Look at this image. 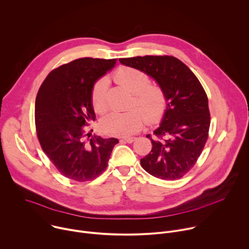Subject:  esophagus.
<instances>
[{"mask_svg": "<svg viewBox=\"0 0 249 249\" xmlns=\"http://www.w3.org/2000/svg\"><path fill=\"white\" fill-rule=\"evenodd\" d=\"M135 137H129V138H123L121 141L122 142H125V143H128V144H131L133 143V142L135 141Z\"/></svg>", "mask_w": 249, "mask_h": 249, "instance_id": "esophagus-1", "label": "esophagus"}]
</instances>
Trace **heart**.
<instances>
[{
    "label": "heart",
    "instance_id": "1",
    "mask_svg": "<svg viewBox=\"0 0 249 249\" xmlns=\"http://www.w3.org/2000/svg\"><path fill=\"white\" fill-rule=\"evenodd\" d=\"M115 79L132 93H134L131 106L126 112H112L103 118L101 129L111 136L126 137L138 132L145 120L149 123L158 122L166 110V95L159 85H152L149 75L137 68L123 67L119 69ZM108 80L100 78L91 89V105L96 113H104L108 108L107 89Z\"/></svg>",
    "mask_w": 249,
    "mask_h": 249
}]
</instances>
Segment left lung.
Instances as JSON below:
<instances>
[{"mask_svg":"<svg viewBox=\"0 0 249 249\" xmlns=\"http://www.w3.org/2000/svg\"><path fill=\"white\" fill-rule=\"evenodd\" d=\"M156 80L166 95V110L152 142V151L141 165L163 180L181 178L196 163L209 136L210 111L207 94L192 71L173 56L119 59Z\"/></svg>","mask_w":249,"mask_h":249,"instance_id":"1","label":"left lung"}]
</instances>
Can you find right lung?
Returning a JSON list of instances; mask_svg holds the SVG:
<instances>
[{"instance_id":"obj_1","label":"right lung","mask_w":249,"mask_h":249,"mask_svg":"<svg viewBox=\"0 0 249 249\" xmlns=\"http://www.w3.org/2000/svg\"><path fill=\"white\" fill-rule=\"evenodd\" d=\"M116 59L81 58L49 73L35 100V127L40 146L69 179L92 180L107 167L115 138L93 137L85 126L95 120L90 95L94 83Z\"/></svg>"}]
</instances>
